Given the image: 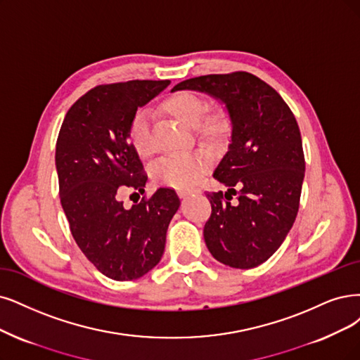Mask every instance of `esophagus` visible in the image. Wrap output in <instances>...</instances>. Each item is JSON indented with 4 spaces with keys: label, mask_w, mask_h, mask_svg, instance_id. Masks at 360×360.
<instances>
[{
    "label": "esophagus",
    "mask_w": 360,
    "mask_h": 360,
    "mask_svg": "<svg viewBox=\"0 0 360 360\" xmlns=\"http://www.w3.org/2000/svg\"><path fill=\"white\" fill-rule=\"evenodd\" d=\"M194 193H198V190H195V188H191V190H178V195L179 197H187V195L194 194Z\"/></svg>",
    "instance_id": "obj_1"
}]
</instances>
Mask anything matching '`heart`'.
Listing matches in <instances>:
<instances>
[{
  "label": "heart",
  "instance_id": "obj_1",
  "mask_svg": "<svg viewBox=\"0 0 360 360\" xmlns=\"http://www.w3.org/2000/svg\"><path fill=\"white\" fill-rule=\"evenodd\" d=\"M162 110L179 123L195 127L197 136L207 145H221L230 135L231 122L227 111L224 108L209 111V102L197 93H173L162 102ZM127 141L136 155L145 158L153 154L151 120L146 110H138L133 114L127 129ZM209 165V157L202 153L170 154L157 160L151 167V175L158 184L184 190L200 179Z\"/></svg>",
  "mask_w": 360,
  "mask_h": 360
}]
</instances>
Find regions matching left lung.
<instances>
[{
	"label": "left lung",
	"mask_w": 360,
	"mask_h": 360,
	"mask_svg": "<svg viewBox=\"0 0 360 360\" xmlns=\"http://www.w3.org/2000/svg\"><path fill=\"white\" fill-rule=\"evenodd\" d=\"M173 90H198L225 103L231 143L214 178L229 191L206 193L212 214L203 236L217 261L258 267L281 248L298 214L305 162L295 115L271 86L245 71L190 78Z\"/></svg>",
	"instance_id": "1"
}]
</instances>
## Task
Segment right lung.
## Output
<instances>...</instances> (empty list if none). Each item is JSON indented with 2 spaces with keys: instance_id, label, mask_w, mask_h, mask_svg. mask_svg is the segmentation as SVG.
Returning <instances> with one entry per match:
<instances>
[{
  "instance_id": "add662e5",
  "label": "right lung",
  "mask_w": 360,
  "mask_h": 360,
  "mask_svg": "<svg viewBox=\"0 0 360 360\" xmlns=\"http://www.w3.org/2000/svg\"><path fill=\"white\" fill-rule=\"evenodd\" d=\"M169 84L131 79L93 87L66 112L59 131V195L71 234L112 281H135L155 267L181 203L172 188H160L131 207L120 200L124 191L143 194L146 184L139 155L127 142L130 120Z\"/></svg>"
}]
</instances>
